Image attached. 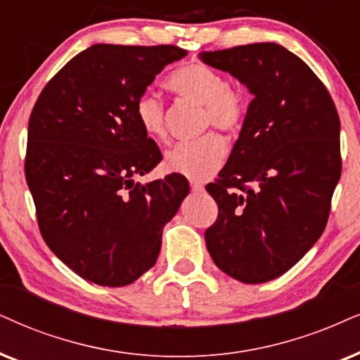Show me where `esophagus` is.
Wrapping results in <instances>:
<instances>
[{"instance_id": "1", "label": "esophagus", "mask_w": 360, "mask_h": 360, "mask_svg": "<svg viewBox=\"0 0 360 360\" xmlns=\"http://www.w3.org/2000/svg\"><path fill=\"white\" fill-rule=\"evenodd\" d=\"M191 191L193 193H202L204 186L201 183H195V181H191Z\"/></svg>"}]
</instances>
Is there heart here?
Wrapping results in <instances>:
<instances>
[{
	"instance_id": "b5f03b06",
	"label": "heart",
	"mask_w": 360,
	"mask_h": 360,
	"mask_svg": "<svg viewBox=\"0 0 360 360\" xmlns=\"http://www.w3.org/2000/svg\"><path fill=\"white\" fill-rule=\"evenodd\" d=\"M166 86L177 96L204 106V127L214 126L233 134L243 127L249 103L243 91L227 84L224 75L201 61L177 68L167 76ZM134 116L149 138L166 141L165 103L154 93L144 91L134 103ZM227 146L219 134L209 133L194 143L179 144L167 153L166 167L193 181H206L224 165Z\"/></svg>"
}]
</instances>
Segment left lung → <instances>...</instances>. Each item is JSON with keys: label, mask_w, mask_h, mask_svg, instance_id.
I'll list each match as a JSON object with an SVG mask.
<instances>
[{"label": "left lung", "mask_w": 360, "mask_h": 360, "mask_svg": "<svg viewBox=\"0 0 360 360\" xmlns=\"http://www.w3.org/2000/svg\"><path fill=\"white\" fill-rule=\"evenodd\" d=\"M254 94L227 165L206 191L217 204L206 245L244 284L288 272L324 233L342 171L340 121L326 84L276 43L206 51Z\"/></svg>", "instance_id": "1"}]
</instances>
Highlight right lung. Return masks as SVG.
Listing matches in <instances>:
<instances>
[{"label": "right lung", "mask_w": 360, "mask_h": 360, "mask_svg": "<svg viewBox=\"0 0 360 360\" xmlns=\"http://www.w3.org/2000/svg\"><path fill=\"white\" fill-rule=\"evenodd\" d=\"M186 54L172 44H93L48 81L31 111L25 174L39 233L98 285L121 288L151 269L162 227L189 193L181 174L134 181L162 159L138 124L136 99Z\"/></svg>", "instance_id": "obj_1"}]
</instances>
